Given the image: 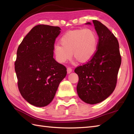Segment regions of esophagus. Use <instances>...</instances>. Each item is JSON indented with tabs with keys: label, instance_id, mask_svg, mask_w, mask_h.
<instances>
[{
	"label": "esophagus",
	"instance_id": "esophagus-1",
	"mask_svg": "<svg viewBox=\"0 0 134 134\" xmlns=\"http://www.w3.org/2000/svg\"><path fill=\"white\" fill-rule=\"evenodd\" d=\"M72 71V70L71 68L68 67L67 69V73H68V74H70V73Z\"/></svg>",
	"mask_w": 134,
	"mask_h": 134
}]
</instances>
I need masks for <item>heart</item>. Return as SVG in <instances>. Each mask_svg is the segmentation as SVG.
Masks as SVG:
<instances>
[{
  "label": "heart",
  "instance_id": "obj_1",
  "mask_svg": "<svg viewBox=\"0 0 134 134\" xmlns=\"http://www.w3.org/2000/svg\"><path fill=\"white\" fill-rule=\"evenodd\" d=\"M60 44L54 46V53L59 62L64 63L73 56L79 62H87L92 58L97 48L96 34L90 29L70 31L60 40Z\"/></svg>",
  "mask_w": 134,
  "mask_h": 134
}]
</instances>
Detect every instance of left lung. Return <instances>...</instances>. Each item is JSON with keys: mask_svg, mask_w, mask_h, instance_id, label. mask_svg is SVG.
<instances>
[{"mask_svg": "<svg viewBox=\"0 0 134 134\" xmlns=\"http://www.w3.org/2000/svg\"><path fill=\"white\" fill-rule=\"evenodd\" d=\"M93 22L99 37L97 51L90 60L74 70L79 77L78 95L89 104L99 103L113 93L121 62L116 37L100 22ZM85 24L92 25L89 22Z\"/></svg>", "mask_w": 134, "mask_h": 134, "instance_id": "obj_1", "label": "left lung"}]
</instances>
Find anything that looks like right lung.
Here are the masks:
<instances>
[{
    "mask_svg": "<svg viewBox=\"0 0 134 134\" xmlns=\"http://www.w3.org/2000/svg\"><path fill=\"white\" fill-rule=\"evenodd\" d=\"M58 26L38 25L19 45L15 62L21 96L31 105L44 107L53 100L66 68L53 58L54 44L60 33Z\"/></svg>",
    "mask_w": 134,
    "mask_h": 134,
    "instance_id": "1",
    "label": "right lung"
}]
</instances>
